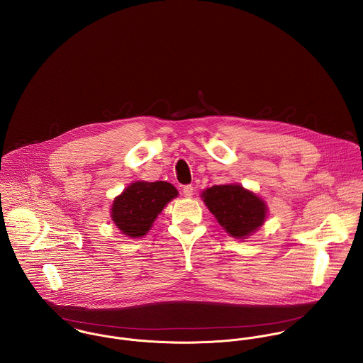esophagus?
<instances>
[{
    "instance_id": "1",
    "label": "esophagus",
    "mask_w": 363,
    "mask_h": 363,
    "mask_svg": "<svg viewBox=\"0 0 363 363\" xmlns=\"http://www.w3.org/2000/svg\"><path fill=\"white\" fill-rule=\"evenodd\" d=\"M183 194H184V197H187V199H190L193 194H194V187L193 186H184L183 187Z\"/></svg>"
}]
</instances>
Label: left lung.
I'll return each mask as SVG.
<instances>
[{
	"mask_svg": "<svg viewBox=\"0 0 363 363\" xmlns=\"http://www.w3.org/2000/svg\"><path fill=\"white\" fill-rule=\"evenodd\" d=\"M203 199L220 226L233 238L245 239L264 223V201L242 186H212L203 193Z\"/></svg>",
	"mask_w": 363,
	"mask_h": 363,
	"instance_id": "8db88e82",
	"label": "left lung"
}]
</instances>
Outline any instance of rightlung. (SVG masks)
I'll use <instances>...</instances> for the list:
<instances>
[{"instance_id":"right-lung-1","label":"right lung","mask_w":363,"mask_h":363,"mask_svg":"<svg viewBox=\"0 0 363 363\" xmlns=\"http://www.w3.org/2000/svg\"><path fill=\"white\" fill-rule=\"evenodd\" d=\"M174 197H177V190L170 183L135 182L113 201L111 219L124 235L141 238Z\"/></svg>"}]
</instances>
